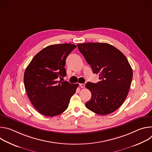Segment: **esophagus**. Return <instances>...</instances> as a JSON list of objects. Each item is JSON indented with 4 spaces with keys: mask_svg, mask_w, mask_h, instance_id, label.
Returning <instances> with one entry per match:
<instances>
[{
    "mask_svg": "<svg viewBox=\"0 0 152 152\" xmlns=\"http://www.w3.org/2000/svg\"><path fill=\"white\" fill-rule=\"evenodd\" d=\"M79 85H80V86L81 88H84L85 86V83H80Z\"/></svg>",
    "mask_w": 152,
    "mask_h": 152,
    "instance_id": "esophagus-1",
    "label": "esophagus"
}]
</instances>
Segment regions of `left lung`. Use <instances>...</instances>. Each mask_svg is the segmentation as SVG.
I'll return each instance as SVG.
<instances>
[{"mask_svg": "<svg viewBox=\"0 0 152 152\" xmlns=\"http://www.w3.org/2000/svg\"><path fill=\"white\" fill-rule=\"evenodd\" d=\"M80 52L100 81L85 85L91 93L85 106L104 115L116 111L125 100L131 86L133 72L126 57L113 46L104 42L77 44Z\"/></svg>", "mask_w": 152, "mask_h": 152, "instance_id": "8db88e82", "label": "left lung"}]
</instances>
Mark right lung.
<instances>
[{
	"label": "right lung",
	"instance_id": "1",
	"mask_svg": "<svg viewBox=\"0 0 152 152\" xmlns=\"http://www.w3.org/2000/svg\"><path fill=\"white\" fill-rule=\"evenodd\" d=\"M76 48L72 44L49 46L39 52L25 70L24 84L28 96L41 114L53 117L68 107L78 83L62 81L66 76V60Z\"/></svg>",
	"mask_w": 152,
	"mask_h": 152
}]
</instances>
